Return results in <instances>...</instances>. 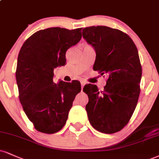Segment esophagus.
<instances>
[{"mask_svg":"<svg viewBox=\"0 0 159 159\" xmlns=\"http://www.w3.org/2000/svg\"><path fill=\"white\" fill-rule=\"evenodd\" d=\"M86 84V82L85 81H81V89H83L84 86Z\"/></svg>","mask_w":159,"mask_h":159,"instance_id":"34e87169","label":"esophagus"}]
</instances>
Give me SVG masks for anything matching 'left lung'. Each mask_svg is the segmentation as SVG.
<instances>
[{
	"label": "left lung",
	"mask_w": 159,
	"mask_h": 159,
	"mask_svg": "<svg viewBox=\"0 0 159 159\" xmlns=\"http://www.w3.org/2000/svg\"><path fill=\"white\" fill-rule=\"evenodd\" d=\"M82 35L96 52L93 70L109 76L103 91L91 84L84 87L88 118L101 133H117L129 122L140 94L142 69L137 47L129 35L108 26L86 27Z\"/></svg>",
	"instance_id": "left-lung-1"
}]
</instances>
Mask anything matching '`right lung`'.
Here are the masks:
<instances>
[{
  "mask_svg": "<svg viewBox=\"0 0 159 159\" xmlns=\"http://www.w3.org/2000/svg\"><path fill=\"white\" fill-rule=\"evenodd\" d=\"M82 28L52 27L32 35L20 48L16 68L19 99L38 131L47 134L62 129L75 95L78 81L53 82L54 69L66 64V52L81 39Z\"/></svg>",
  "mask_w": 159,
  "mask_h": 159,
  "instance_id": "1",
  "label": "right lung"
}]
</instances>
